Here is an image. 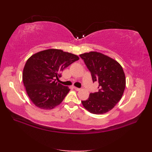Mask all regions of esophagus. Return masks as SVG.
Here are the masks:
<instances>
[{
    "mask_svg": "<svg viewBox=\"0 0 152 152\" xmlns=\"http://www.w3.org/2000/svg\"><path fill=\"white\" fill-rule=\"evenodd\" d=\"M74 89H75V90H76V91H80V89H80V88H76V87H74Z\"/></svg>",
    "mask_w": 152,
    "mask_h": 152,
    "instance_id": "obj_1",
    "label": "esophagus"
}]
</instances>
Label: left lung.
Instances as JSON below:
<instances>
[{
  "mask_svg": "<svg viewBox=\"0 0 152 152\" xmlns=\"http://www.w3.org/2000/svg\"><path fill=\"white\" fill-rule=\"evenodd\" d=\"M91 74L93 82L99 83L98 91L91 93L84 108L95 114L108 112L120 101L125 88V76L119 63L101 53L91 51L80 55Z\"/></svg>",
  "mask_w": 152,
  "mask_h": 152,
  "instance_id": "1",
  "label": "left lung"
}]
</instances>
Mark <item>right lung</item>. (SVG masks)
<instances>
[{
  "instance_id": "obj_1",
  "label": "right lung",
  "mask_w": 152,
  "mask_h": 152,
  "mask_svg": "<svg viewBox=\"0 0 152 152\" xmlns=\"http://www.w3.org/2000/svg\"><path fill=\"white\" fill-rule=\"evenodd\" d=\"M78 59L74 54L49 49L33 55L27 61L23 82L35 106L50 110L61 104L70 89L57 81L61 77V72Z\"/></svg>"
}]
</instances>
